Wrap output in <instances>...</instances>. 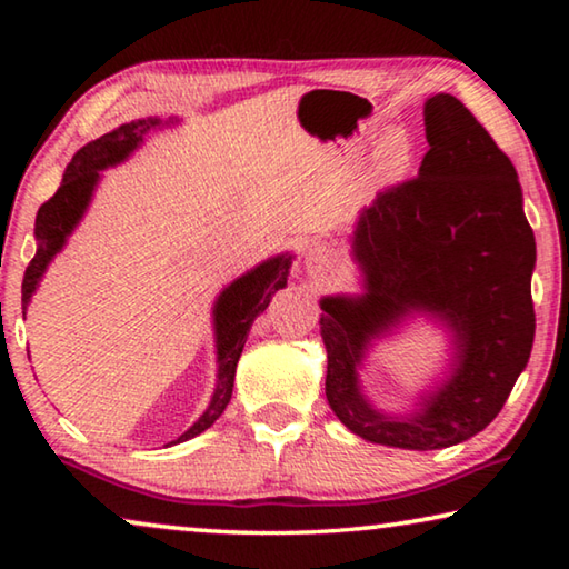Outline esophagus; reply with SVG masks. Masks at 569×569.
I'll return each mask as SVG.
<instances>
[{"instance_id":"esophagus-1","label":"esophagus","mask_w":569,"mask_h":569,"mask_svg":"<svg viewBox=\"0 0 569 569\" xmlns=\"http://www.w3.org/2000/svg\"><path fill=\"white\" fill-rule=\"evenodd\" d=\"M333 266H336V256H333V250L329 246H323V243L308 246V250H306V271H308V276L326 278L333 271Z\"/></svg>"}]
</instances>
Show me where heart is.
I'll return each instance as SVG.
<instances>
[{
    "label": "heart",
    "instance_id": "1",
    "mask_svg": "<svg viewBox=\"0 0 569 569\" xmlns=\"http://www.w3.org/2000/svg\"><path fill=\"white\" fill-rule=\"evenodd\" d=\"M411 150L407 134L399 130H391L381 138L377 152H373V172L381 180H397L409 166Z\"/></svg>",
    "mask_w": 569,
    "mask_h": 569
}]
</instances>
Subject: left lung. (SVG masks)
<instances>
[{
  "instance_id": "1",
  "label": "left lung",
  "mask_w": 569,
  "mask_h": 569,
  "mask_svg": "<svg viewBox=\"0 0 569 569\" xmlns=\"http://www.w3.org/2000/svg\"><path fill=\"white\" fill-rule=\"evenodd\" d=\"M423 130L419 176L379 192L349 236L363 291L319 301L329 407L356 437L413 451L479 435L535 341L537 248L512 160L447 92L423 102ZM413 312L450 331V371L411 415H387L365 399L358 369L372 341Z\"/></svg>"
}]
</instances>
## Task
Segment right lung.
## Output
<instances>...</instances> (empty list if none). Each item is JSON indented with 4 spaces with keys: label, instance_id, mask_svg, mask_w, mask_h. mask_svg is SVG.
Here are the masks:
<instances>
[{
    "label": "right lung",
    "instance_id": "obj_1",
    "mask_svg": "<svg viewBox=\"0 0 569 569\" xmlns=\"http://www.w3.org/2000/svg\"><path fill=\"white\" fill-rule=\"evenodd\" d=\"M170 122L172 120L162 122L160 118L124 122L120 128H114L112 132L102 134V138L88 142V146L74 152L72 162L64 168L60 188H57L54 196L37 210V253L24 271L22 313H27V306H30L34 291L40 288L42 276L54 261V256L67 246V238L72 236V230L80 226L82 216L88 213L94 188H98V182L102 178L100 170L120 166L122 160H128L132 152L142 146V140H146V134L150 130H158L162 124ZM291 263V253H278L273 258H268V261L258 263L256 268H250V271L236 278L233 283H228L223 291L218 293L213 303V331L218 356V377L213 397H210L208 409L200 413L198 421L192 423L188 431H182L176 441H170V445H180V441L203 435L206 429L213 427L220 413L226 411L230 393H233L236 366L240 353H243L250 326H253L258 316L266 311L278 288L286 286Z\"/></svg>",
    "mask_w": 569,
    "mask_h": 569
}]
</instances>
